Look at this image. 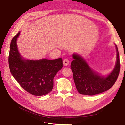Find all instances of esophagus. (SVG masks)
Instances as JSON below:
<instances>
[{
	"instance_id": "obj_1",
	"label": "esophagus",
	"mask_w": 125,
	"mask_h": 125,
	"mask_svg": "<svg viewBox=\"0 0 125 125\" xmlns=\"http://www.w3.org/2000/svg\"><path fill=\"white\" fill-rule=\"evenodd\" d=\"M63 64H64V66H67L69 64V61L67 59H64V61H63Z\"/></svg>"
}]
</instances>
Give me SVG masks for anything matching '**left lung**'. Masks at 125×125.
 <instances>
[{
    "mask_svg": "<svg viewBox=\"0 0 125 125\" xmlns=\"http://www.w3.org/2000/svg\"><path fill=\"white\" fill-rule=\"evenodd\" d=\"M117 60L113 70L107 76L100 75L92 70L84 59L77 54H73L71 64L76 89L81 95L93 96L109 90L117 80L120 70L119 52L117 45Z\"/></svg>",
    "mask_w": 125,
    "mask_h": 125,
    "instance_id": "left-lung-1",
    "label": "left lung"
}]
</instances>
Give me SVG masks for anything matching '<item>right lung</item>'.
<instances>
[{
  "mask_svg": "<svg viewBox=\"0 0 125 125\" xmlns=\"http://www.w3.org/2000/svg\"><path fill=\"white\" fill-rule=\"evenodd\" d=\"M20 32L13 38L8 57L10 70L19 85L35 96L46 95L54 87V78L63 67L62 59L26 60L18 52L16 40Z\"/></svg>",
  "mask_w": 125,
  "mask_h": 125,
  "instance_id": "add662e5",
  "label": "right lung"
}]
</instances>
